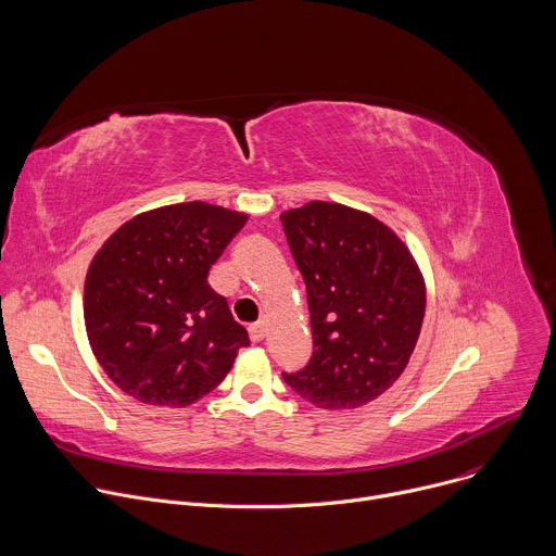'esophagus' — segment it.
Returning a JSON list of instances; mask_svg holds the SVG:
<instances>
[{
    "mask_svg": "<svg viewBox=\"0 0 556 556\" xmlns=\"http://www.w3.org/2000/svg\"><path fill=\"white\" fill-rule=\"evenodd\" d=\"M249 332H251V339H253V343H260V341H264V337H266V326L260 321V324H253L251 328H249Z\"/></svg>",
    "mask_w": 556,
    "mask_h": 556,
    "instance_id": "1",
    "label": "esophagus"
}]
</instances>
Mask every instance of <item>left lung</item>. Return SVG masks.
I'll list each match as a JSON object with an SVG mask.
<instances>
[{"label":"left lung","mask_w":556,"mask_h":556,"mask_svg":"<svg viewBox=\"0 0 556 556\" xmlns=\"http://www.w3.org/2000/svg\"><path fill=\"white\" fill-rule=\"evenodd\" d=\"M305 281L314 352L283 380L319 409H354L409 363L425 319L422 275L391 228L334 202L281 215Z\"/></svg>","instance_id":"1"}]
</instances>
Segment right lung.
Returning a JSON list of instances; mask_svg holds the SVG:
<instances>
[{"label": "right lung", "mask_w": 556, "mask_h": 556, "mask_svg": "<svg viewBox=\"0 0 556 556\" xmlns=\"http://www.w3.org/2000/svg\"><path fill=\"white\" fill-rule=\"evenodd\" d=\"M247 224L206 202H182L125 222L90 264L84 314L105 374L144 405L187 407L251 345L206 277Z\"/></svg>", "instance_id": "add662e5"}]
</instances>
